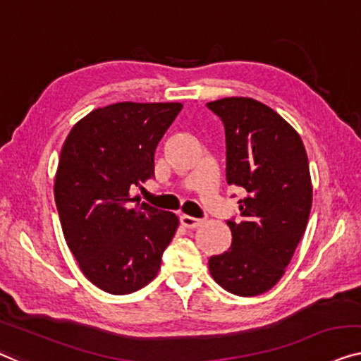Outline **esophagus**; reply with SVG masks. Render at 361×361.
<instances>
[{
	"instance_id": "obj_1",
	"label": "esophagus",
	"mask_w": 361,
	"mask_h": 361,
	"mask_svg": "<svg viewBox=\"0 0 361 361\" xmlns=\"http://www.w3.org/2000/svg\"><path fill=\"white\" fill-rule=\"evenodd\" d=\"M180 222H181V225H185L186 228H196V227H199V225H201L202 220L196 219V217H191V215H181Z\"/></svg>"
}]
</instances>
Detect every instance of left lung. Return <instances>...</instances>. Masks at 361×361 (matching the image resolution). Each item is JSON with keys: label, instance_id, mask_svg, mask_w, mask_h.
I'll return each instance as SVG.
<instances>
[{"label": "left lung", "instance_id": "1", "mask_svg": "<svg viewBox=\"0 0 361 361\" xmlns=\"http://www.w3.org/2000/svg\"><path fill=\"white\" fill-rule=\"evenodd\" d=\"M224 123L227 183L240 188L241 220H227L232 246L209 259L220 287L240 297L271 290L283 276L308 224L313 186L298 133L248 97L209 102Z\"/></svg>", "mask_w": 361, "mask_h": 361}]
</instances>
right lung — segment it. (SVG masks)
I'll return each mask as SVG.
<instances>
[{
    "instance_id": "right-lung-1",
    "label": "right lung",
    "mask_w": 361,
    "mask_h": 361,
    "mask_svg": "<svg viewBox=\"0 0 361 361\" xmlns=\"http://www.w3.org/2000/svg\"><path fill=\"white\" fill-rule=\"evenodd\" d=\"M181 109L113 104L90 111L64 141L55 178L63 233L80 271L104 292L133 293L152 281L178 227L175 214L129 191L154 178L155 149Z\"/></svg>"
}]
</instances>
